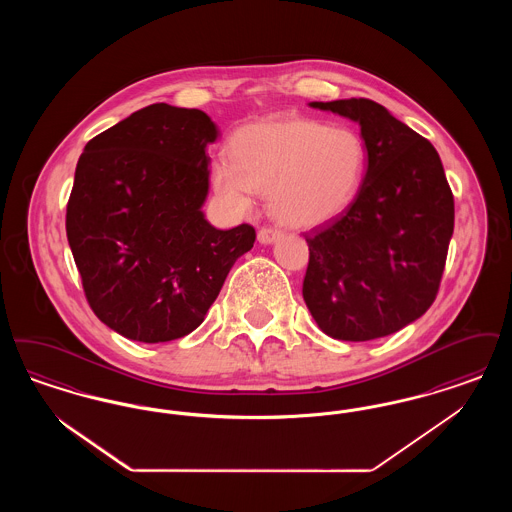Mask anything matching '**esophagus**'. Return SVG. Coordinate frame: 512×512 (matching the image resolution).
I'll return each instance as SVG.
<instances>
[{
	"label": "esophagus",
	"instance_id": "esophagus-1",
	"mask_svg": "<svg viewBox=\"0 0 512 512\" xmlns=\"http://www.w3.org/2000/svg\"><path fill=\"white\" fill-rule=\"evenodd\" d=\"M280 230L278 228H272V226H265V228H261L259 230V234H257V238H259V242L261 244H272V242H276L278 238H280Z\"/></svg>",
	"mask_w": 512,
	"mask_h": 512
}]
</instances>
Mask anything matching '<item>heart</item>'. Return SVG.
I'll use <instances>...</instances> for the list:
<instances>
[{
    "mask_svg": "<svg viewBox=\"0 0 512 512\" xmlns=\"http://www.w3.org/2000/svg\"><path fill=\"white\" fill-rule=\"evenodd\" d=\"M365 167V140L357 130L282 115L242 126L230 140V161L215 163L213 184L238 209L251 207L253 190L268 192L276 219L311 228L347 209Z\"/></svg>",
    "mask_w": 512,
    "mask_h": 512,
    "instance_id": "heart-1",
    "label": "heart"
}]
</instances>
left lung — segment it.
<instances>
[{"label": "left lung", "instance_id": "8db88e82", "mask_svg": "<svg viewBox=\"0 0 512 512\" xmlns=\"http://www.w3.org/2000/svg\"><path fill=\"white\" fill-rule=\"evenodd\" d=\"M361 124L368 165L347 209L305 232L303 299L334 340L390 336L439 292L455 201L436 147L365 98L313 101Z\"/></svg>", "mask_w": 512, "mask_h": 512}]
</instances>
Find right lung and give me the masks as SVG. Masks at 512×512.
<instances>
[{
    "label": "right lung",
    "mask_w": 512,
    "mask_h": 512,
    "mask_svg": "<svg viewBox=\"0 0 512 512\" xmlns=\"http://www.w3.org/2000/svg\"><path fill=\"white\" fill-rule=\"evenodd\" d=\"M217 126L199 109L153 103L92 138L67 203V238L96 317L128 340L159 343L203 322L255 228L211 226L207 146Z\"/></svg>",
    "instance_id": "obj_1"
}]
</instances>
